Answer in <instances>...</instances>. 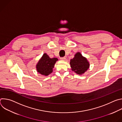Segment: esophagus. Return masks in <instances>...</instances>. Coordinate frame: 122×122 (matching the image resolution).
Segmentation results:
<instances>
[{
    "label": "esophagus",
    "instance_id": "1",
    "mask_svg": "<svg viewBox=\"0 0 122 122\" xmlns=\"http://www.w3.org/2000/svg\"><path fill=\"white\" fill-rule=\"evenodd\" d=\"M60 59L61 60H65L66 59V58L65 57H61L60 58Z\"/></svg>",
    "mask_w": 122,
    "mask_h": 122
}]
</instances>
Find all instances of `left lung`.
I'll use <instances>...</instances> for the list:
<instances>
[{"instance_id":"obj_1","label":"left lung","mask_w":122,"mask_h":122,"mask_svg":"<svg viewBox=\"0 0 122 122\" xmlns=\"http://www.w3.org/2000/svg\"><path fill=\"white\" fill-rule=\"evenodd\" d=\"M70 65L71 70L79 75L84 73L90 66L89 63L87 59L79 52L77 53L75 55L74 57L71 60Z\"/></svg>"}]
</instances>
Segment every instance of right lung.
<instances>
[{
    "instance_id": "obj_1",
    "label": "right lung",
    "mask_w": 122,
    "mask_h": 122,
    "mask_svg": "<svg viewBox=\"0 0 122 122\" xmlns=\"http://www.w3.org/2000/svg\"><path fill=\"white\" fill-rule=\"evenodd\" d=\"M57 60V58H51L46 54H44L36 65L38 72L42 75H49L53 72V68Z\"/></svg>"
}]
</instances>
